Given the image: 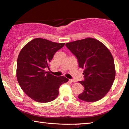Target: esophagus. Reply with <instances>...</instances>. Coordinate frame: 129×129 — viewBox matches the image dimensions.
<instances>
[{"instance_id": "34e87169", "label": "esophagus", "mask_w": 129, "mask_h": 129, "mask_svg": "<svg viewBox=\"0 0 129 129\" xmlns=\"http://www.w3.org/2000/svg\"><path fill=\"white\" fill-rule=\"evenodd\" d=\"M70 80V81L71 82H76V81H75V80H73V79H70V80Z\"/></svg>"}]
</instances>
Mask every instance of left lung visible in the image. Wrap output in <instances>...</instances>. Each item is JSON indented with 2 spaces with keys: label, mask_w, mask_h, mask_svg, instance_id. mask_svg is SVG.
Listing matches in <instances>:
<instances>
[{
  "label": "left lung",
  "mask_w": 129,
  "mask_h": 129,
  "mask_svg": "<svg viewBox=\"0 0 129 129\" xmlns=\"http://www.w3.org/2000/svg\"><path fill=\"white\" fill-rule=\"evenodd\" d=\"M66 47L76 56L80 68L84 69V81H79L84 87L78 99L95 102L103 98L114 81V59L104 45L91 38L68 42Z\"/></svg>",
  "instance_id": "1"
}]
</instances>
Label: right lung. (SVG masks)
Returning <instances> with one entry per match:
<instances>
[{
	"label": "right lung",
	"instance_id": "add662e5",
	"mask_svg": "<svg viewBox=\"0 0 129 129\" xmlns=\"http://www.w3.org/2000/svg\"><path fill=\"white\" fill-rule=\"evenodd\" d=\"M65 43L35 38L24 46L17 60L16 77L25 93L39 103H48L58 97L59 88L68 79L45 71L54 54Z\"/></svg>",
	"mask_w": 129,
	"mask_h": 129
}]
</instances>
